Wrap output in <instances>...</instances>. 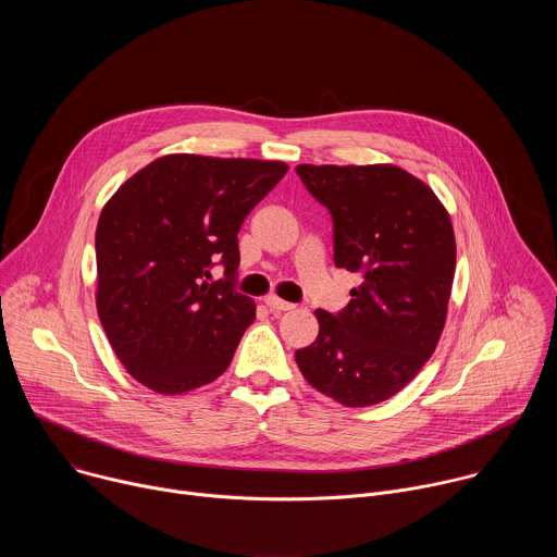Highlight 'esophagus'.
I'll return each mask as SVG.
<instances>
[{
  "instance_id": "1",
  "label": "esophagus",
  "mask_w": 557,
  "mask_h": 557,
  "mask_svg": "<svg viewBox=\"0 0 557 557\" xmlns=\"http://www.w3.org/2000/svg\"><path fill=\"white\" fill-rule=\"evenodd\" d=\"M264 304L273 310V312H284V310H290V308H295L290 301H284V299H280V297H275V295H269V297H264Z\"/></svg>"
}]
</instances>
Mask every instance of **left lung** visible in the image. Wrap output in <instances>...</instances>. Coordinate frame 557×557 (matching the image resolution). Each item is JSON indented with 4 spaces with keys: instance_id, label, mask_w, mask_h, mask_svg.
<instances>
[{
    "instance_id": "left-lung-1",
    "label": "left lung",
    "mask_w": 557,
    "mask_h": 557,
    "mask_svg": "<svg viewBox=\"0 0 557 557\" xmlns=\"http://www.w3.org/2000/svg\"><path fill=\"white\" fill-rule=\"evenodd\" d=\"M333 215L335 267L357 273L350 304L314 310L317 339L295 352L304 379L346 408L404 389L436 350L456 269L447 209L396 165H297Z\"/></svg>"
}]
</instances>
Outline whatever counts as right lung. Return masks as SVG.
I'll list each match as a JSON object with an SVG mask.
<instances>
[{"label": "right lung", "mask_w": 557, "mask_h": 557, "mask_svg": "<svg viewBox=\"0 0 557 557\" xmlns=\"http://www.w3.org/2000/svg\"><path fill=\"white\" fill-rule=\"evenodd\" d=\"M288 165L170 153L127 178L97 224V310L125 370L158 394L215 381L256 320L233 288L237 231ZM220 259L225 280L209 283Z\"/></svg>", "instance_id": "obj_1"}]
</instances>
